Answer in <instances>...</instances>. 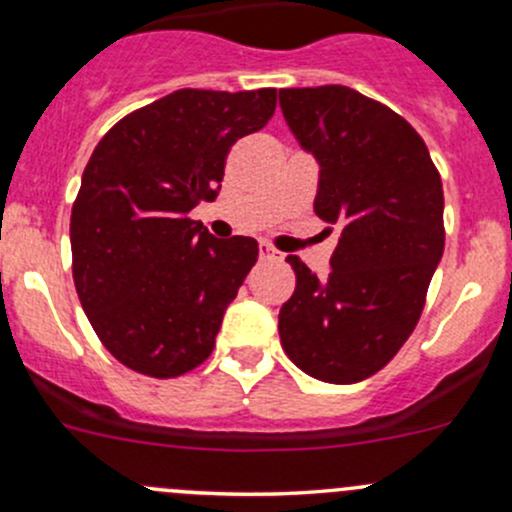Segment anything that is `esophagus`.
I'll list each match as a JSON object with an SVG mask.
<instances>
[{"label": "esophagus", "instance_id": "1", "mask_svg": "<svg viewBox=\"0 0 512 512\" xmlns=\"http://www.w3.org/2000/svg\"><path fill=\"white\" fill-rule=\"evenodd\" d=\"M277 257H280V252L275 247H270L267 242H260V260H277Z\"/></svg>", "mask_w": 512, "mask_h": 512}]
</instances>
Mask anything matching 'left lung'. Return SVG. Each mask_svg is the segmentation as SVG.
Masks as SVG:
<instances>
[{"label":"left lung","mask_w":512,"mask_h":512,"mask_svg":"<svg viewBox=\"0 0 512 512\" xmlns=\"http://www.w3.org/2000/svg\"><path fill=\"white\" fill-rule=\"evenodd\" d=\"M280 108L319 163L314 213L342 227L324 280L287 257L297 287L280 342L304 374L356 384L394 359L421 317L446 242L441 175L409 121L349 86L282 89Z\"/></svg>","instance_id":"8db88e82"}]
</instances>
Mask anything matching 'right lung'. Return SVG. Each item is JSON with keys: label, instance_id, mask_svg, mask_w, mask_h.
<instances>
[{"label": "right lung", "instance_id": "right-lung-1", "mask_svg": "<svg viewBox=\"0 0 512 512\" xmlns=\"http://www.w3.org/2000/svg\"><path fill=\"white\" fill-rule=\"evenodd\" d=\"M275 89H180L98 141L71 208L74 285L123 366L173 379L208 359L257 242L218 240L188 213L218 198L237 138L272 118Z\"/></svg>", "mask_w": 512, "mask_h": 512}]
</instances>
